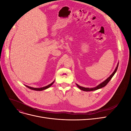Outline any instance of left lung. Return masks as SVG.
Returning a JSON list of instances; mask_svg holds the SVG:
<instances>
[{
	"instance_id": "obj_1",
	"label": "left lung",
	"mask_w": 131,
	"mask_h": 131,
	"mask_svg": "<svg viewBox=\"0 0 131 131\" xmlns=\"http://www.w3.org/2000/svg\"><path fill=\"white\" fill-rule=\"evenodd\" d=\"M118 63H117V66L116 67L114 71V72L110 75V77L109 78H107L105 80H104V81H103L102 82H101V84H99L98 85H97V86L94 87V88H84V87H82V86H80V85H79L78 84H76L77 86L78 87V88L80 89L81 90H82L84 91H95V90H97L98 89H100L102 88H104V86H105L109 82V81L111 80V79L113 78V77L114 75V74H115V73L116 72L117 68H118Z\"/></svg>"
}]
</instances>
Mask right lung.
<instances>
[{
  "instance_id": "1",
  "label": "right lung",
  "mask_w": 131,
  "mask_h": 131,
  "mask_svg": "<svg viewBox=\"0 0 131 131\" xmlns=\"http://www.w3.org/2000/svg\"><path fill=\"white\" fill-rule=\"evenodd\" d=\"M54 82V81H53L52 83H51V84H49V85L46 86H45V87H43V88H32V87L28 86H27V85H26V86L28 88H29V89H31V90H35V91H42V90H46V89H47L49 88L50 86H51L52 85V84H53Z\"/></svg>"
}]
</instances>
